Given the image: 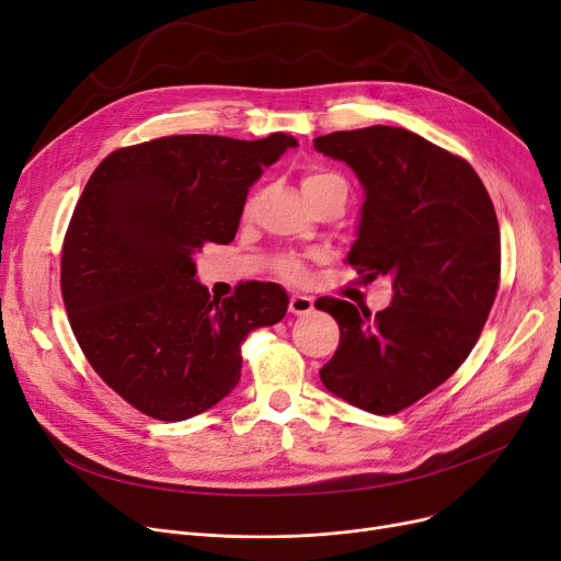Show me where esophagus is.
I'll return each instance as SVG.
<instances>
[{
  "label": "esophagus",
  "instance_id": "esophagus-1",
  "mask_svg": "<svg viewBox=\"0 0 561 561\" xmlns=\"http://www.w3.org/2000/svg\"><path fill=\"white\" fill-rule=\"evenodd\" d=\"M288 311L293 316H305V313H311L313 311V298L309 296H300V293H293L290 296V302H288Z\"/></svg>",
  "mask_w": 561,
  "mask_h": 561
}]
</instances>
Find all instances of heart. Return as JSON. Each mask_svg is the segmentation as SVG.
I'll return each mask as SVG.
<instances>
[{
  "label": "heart",
  "mask_w": 561,
  "mask_h": 561,
  "mask_svg": "<svg viewBox=\"0 0 561 561\" xmlns=\"http://www.w3.org/2000/svg\"><path fill=\"white\" fill-rule=\"evenodd\" d=\"M332 184H343V186H345V182L341 180L339 174H334V172L309 170V172H305V176H302V193L309 195V193H316V191L325 188V186H332ZM248 209H250V204H248ZM277 271H279V275H284V277H288V279H302V277H305V268H302V265H300L298 261H290V259L282 261Z\"/></svg>",
  "instance_id": "obj_1"
}]
</instances>
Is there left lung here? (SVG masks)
Here are the masks:
<instances>
[{"mask_svg": "<svg viewBox=\"0 0 561 561\" xmlns=\"http://www.w3.org/2000/svg\"><path fill=\"white\" fill-rule=\"evenodd\" d=\"M364 186L347 263L393 282V300L370 316L320 298L341 339L320 368L328 391L389 416L434 391L478 343L500 284V229L491 197L468 161L423 136L375 125L318 136Z\"/></svg>", "mask_w": 561, "mask_h": 561, "instance_id": "1", "label": "left lung"}]
</instances>
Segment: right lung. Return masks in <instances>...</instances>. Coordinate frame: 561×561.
Masks as SVG:
<instances>
[{"mask_svg": "<svg viewBox=\"0 0 561 561\" xmlns=\"http://www.w3.org/2000/svg\"><path fill=\"white\" fill-rule=\"evenodd\" d=\"M296 145L165 136L111 152L88 180L64 241V302L85 359L142 414L176 423L218 404L248 334L284 318L273 282L211 298L195 254L233 241L250 186Z\"/></svg>", "mask_w": 561, "mask_h": 561, "instance_id": "right-lung-1", "label": "right lung"}]
</instances>
